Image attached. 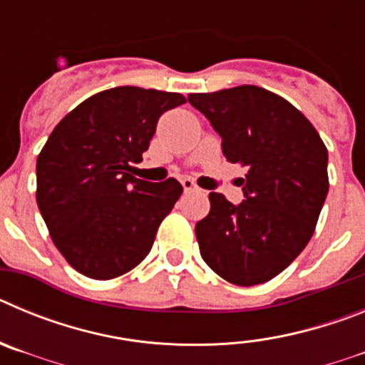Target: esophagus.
I'll return each mask as SVG.
<instances>
[{"mask_svg":"<svg viewBox=\"0 0 365 365\" xmlns=\"http://www.w3.org/2000/svg\"><path fill=\"white\" fill-rule=\"evenodd\" d=\"M180 185H182L185 192H199L197 185H195L192 179H182V180H180Z\"/></svg>","mask_w":365,"mask_h":365,"instance_id":"1","label":"esophagus"}]
</instances>
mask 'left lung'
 <instances>
[{"label":"left lung","instance_id":"left-lung-1","mask_svg":"<svg viewBox=\"0 0 365 365\" xmlns=\"http://www.w3.org/2000/svg\"><path fill=\"white\" fill-rule=\"evenodd\" d=\"M188 100L221 135L228 163L248 168L241 205L208 195L210 212L195 225L202 259L234 285L269 282L314 234L329 192L327 148L299 109L263 87L192 93Z\"/></svg>","mask_w":365,"mask_h":365}]
</instances>
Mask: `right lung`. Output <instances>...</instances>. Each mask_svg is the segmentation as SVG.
Returning a JSON list of instances; mask_svg holds the SVG:
<instances>
[{
  "label": "right lung",
  "instance_id": "add662e5",
  "mask_svg": "<svg viewBox=\"0 0 365 365\" xmlns=\"http://www.w3.org/2000/svg\"><path fill=\"white\" fill-rule=\"evenodd\" d=\"M180 93L124 86L89 96L49 135L36 160V202L66 261L93 279L140 263L182 193L175 179L131 175L159 117L185 104Z\"/></svg>",
  "mask_w": 365,
  "mask_h": 365
}]
</instances>
